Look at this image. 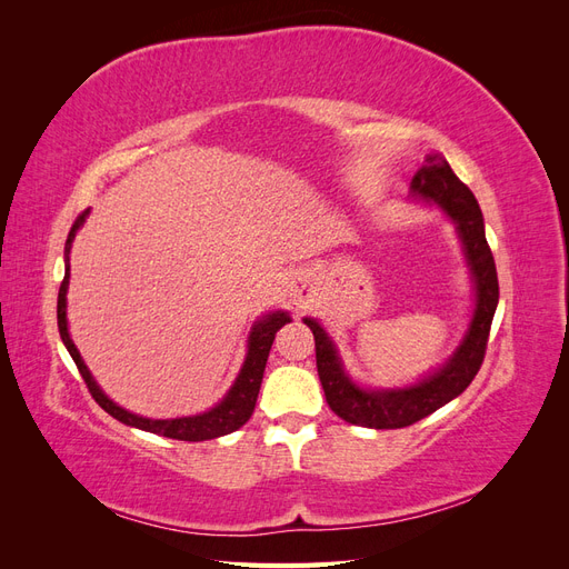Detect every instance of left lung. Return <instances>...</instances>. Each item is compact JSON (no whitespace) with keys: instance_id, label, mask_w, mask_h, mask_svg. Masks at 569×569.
I'll use <instances>...</instances> for the list:
<instances>
[{"instance_id":"left-lung-1","label":"left lung","mask_w":569,"mask_h":569,"mask_svg":"<svg viewBox=\"0 0 569 569\" xmlns=\"http://www.w3.org/2000/svg\"><path fill=\"white\" fill-rule=\"evenodd\" d=\"M412 201L437 209L449 218L462 244L472 278V316L458 349L443 366L406 387L377 389L358 385L341 363L335 339L316 318H303L316 337V363L325 399L341 420L370 429H401L453 401L470 387L487 351L491 320L498 306V278L475 194L462 184L441 153H425L422 166L410 180Z\"/></svg>"}]
</instances>
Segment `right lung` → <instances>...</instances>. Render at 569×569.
I'll use <instances>...</instances> for the list:
<instances>
[{"instance_id":"add662e5","label":"right lung","mask_w":569,"mask_h":569,"mask_svg":"<svg viewBox=\"0 0 569 569\" xmlns=\"http://www.w3.org/2000/svg\"><path fill=\"white\" fill-rule=\"evenodd\" d=\"M88 216H90V209L78 216V220L73 222V228H71V232H68V239H66V249H63L66 274H63V282H61V289H59L57 318H59V335H61L63 347L76 360V366L82 375L84 385H88L92 399L118 422H123L128 427L144 429V432L161 435V437H168V439L206 441V439H218V437H226V435L234 432V429H239L251 418V412L256 408L258 391H261L263 370H266V363H268L272 339H274V335H278L282 325L291 322L289 313L287 311H270V313L261 316L251 325V332H249V339H247L244 363H242V368H239L228 393L222 396V399L213 408L197 412V416L168 418V420H153V418L137 416V412H130L123 406H118L113 399H109L104 389L97 385L90 368L84 366V360H82L78 347L71 339V332H68V318H66L68 299H66V295H68V282H71V247H73V239H76L78 230L84 226V220H88Z\"/></svg>"}]
</instances>
